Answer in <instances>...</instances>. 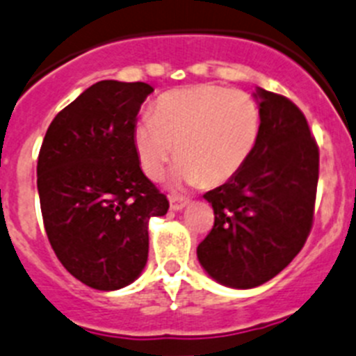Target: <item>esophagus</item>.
Instances as JSON below:
<instances>
[{"instance_id": "obj_1", "label": "esophagus", "mask_w": 356, "mask_h": 356, "mask_svg": "<svg viewBox=\"0 0 356 356\" xmlns=\"http://www.w3.org/2000/svg\"><path fill=\"white\" fill-rule=\"evenodd\" d=\"M188 204H189V202L184 200V198L170 197V209H172V211H182V209H184Z\"/></svg>"}]
</instances>
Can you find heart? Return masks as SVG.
Segmentation results:
<instances>
[{"label":"heart","mask_w":356,"mask_h":356,"mask_svg":"<svg viewBox=\"0 0 356 356\" xmlns=\"http://www.w3.org/2000/svg\"><path fill=\"white\" fill-rule=\"evenodd\" d=\"M258 133L260 108L248 92L200 84L159 96L133 126V147L147 177H161L179 154V182L218 186L248 161Z\"/></svg>","instance_id":"obj_1"}]
</instances>
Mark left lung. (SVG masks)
<instances>
[{
    "instance_id": "1",
    "label": "left lung",
    "mask_w": 356,
    "mask_h": 356,
    "mask_svg": "<svg viewBox=\"0 0 356 356\" xmlns=\"http://www.w3.org/2000/svg\"><path fill=\"white\" fill-rule=\"evenodd\" d=\"M260 133L241 170L207 191L214 227L198 244L219 284L248 290L270 281L304 248L313 227L320 151L307 119L286 96L258 88Z\"/></svg>"
}]
</instances>
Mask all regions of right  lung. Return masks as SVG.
I'll list each match as a JSON object with an SVG mask.
<instances>
[{"label":"right lung","mask_w":356,"mask_h":356,"mask_svg":"<svg viewBox=\"0 0 356 356\" xmlns=\"http://www.w3.org/2000/svg\"><path fill=\"white\" fill-rule=\"evenodd\" d=\"M145 82L99 81L49 126L36 165L40 207L63 267L89 288L128 286L147 264L149 219L168 200L133 147Z\"/></svg>","instance_id":"1"}]
</instances>
